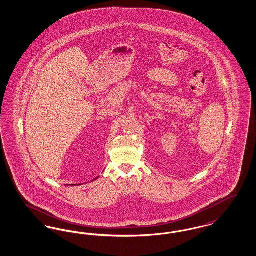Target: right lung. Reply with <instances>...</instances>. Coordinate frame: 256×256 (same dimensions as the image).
Listing matches in <instances>:
<instances>
[{
  "mask_svg": "<svg viewBox=\"0 0 256 256\" xmlns=\"http://www.w3.org/2000/svg\"><path fill=\"white\" fill-rule=\"evenodd\" d=\"M94 180H96V178H95V179H94ZM94 180H93V181H94ZM72 186H76V184H72Z\"/></svg>",
  "mask_w": 256,
  "mask_h": 256,
  "instance_id": "add662e5",
  "label": "right lung"
}]
</instances>
